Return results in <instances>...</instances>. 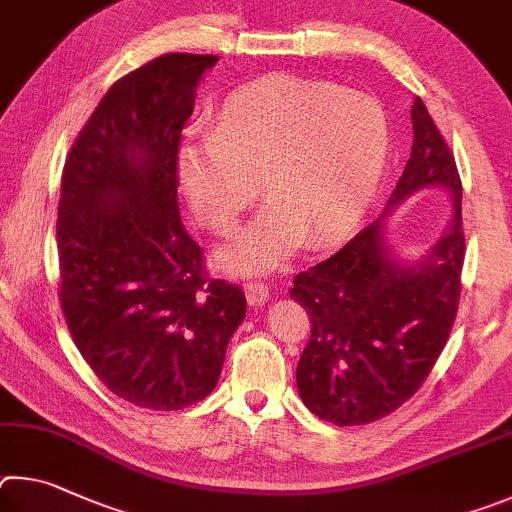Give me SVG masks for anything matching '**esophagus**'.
<instances>
[{
	"mask_svg": "<svg viewBox=\"0 0 512 512\" xmlns=\"http://www.w3.org/2000/svg\"><path fill=\"white\" fill-rule=\"evenodd\" d=\"M245 294L251 306H263V303L270 299V285L261 281L245 283Z\"/></svg>",
	"mask_w": 512,
	"mask_h": 512,
	"instance_id": "34e87169",
	"label": "esophagus"
}]
</instances>
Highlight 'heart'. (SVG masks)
Here are the masks:
<instances>
[{"mask_svg":"<svg viewBox=\"0 0 512 512\" xmlns=\"http://www.w3.org/2000/svg\"><path fill=\"white\" fill-rule=\"evenodd\" d=\"M389 119L371 96L326 80L258 78L222 98L206 137L177 150V177L204 227L224 233L272 200L218 258L231 272H267L303 240L324 247L360 220L389 157Z\"/></svg>","mask_w":512,"mask_h":512,"instance_id":"1","label":"heart"}]
</instances>
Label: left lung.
I'll list each match as a JSON object with an SVG mask.
<instances>
[{
  "mask_svg": "<svg viewBox=\"0 0 512 512\" xmlns=\"http://www.w3.org/2000/svg\"><path fill=\"white\" fill-rule=\"evenodd\" d=\"M411 123V157L384 213L427 186H443L454 200L443 238L418 263H400L384 242L382 215L337 254L294 276L290 290L312 324L297 366L301 400L339 427L373 423L414 396L459 308L465 256L459 168L418 96Z\"/></svg>",
  "mask_w": 512,
  "mask_h": 512,
  "instance_id": "left-lung-1",
  "label": "left lung"
}]
</instances>
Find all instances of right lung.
Wrapping results in <instances>:
<instances>
[{
    "instance_id": "right-lung-1",
    "label": "right lung",
    "mask_w": 512,
    "mask_h": 512,
    "mask_svg": "<svg viewBox=\"0 0 512 512\" xmlns=\"http://www.w3.org/2000/svg\"><path fill=\"white\" fill-rule=\"evenodd\" d=\"M218 60L166 53L116 80L62 168V315L98 380L143 409L209 396L247 310L238 285L206 276L177 206L179 139Z\"/></svg>"
}]
</instances>
